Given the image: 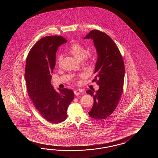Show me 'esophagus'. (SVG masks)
<instances>
[{
  "instance_id": "obj_1",
  "label": "esophagus",
  "mask_w": 158,
  "mask_h": 158,
  "mask_svg": "<svg viewBox=\"0 0 158 158\" xmlns=\"http://www.w3.org/2000/svg\"><path fill=\"white\" fill-rule=\"evenodd\" d=\"M81 91L80 90H75L74 91V93L76 95H78L79 94H80L81 93Z\"/></svg>"
}]
</instances>
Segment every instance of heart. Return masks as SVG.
Instances as JSON below:
<instances>
[{"mask_svg": "<svg viewBox=\"0 0 158 158\" xmlns=\"http://www.w3.org/2000/svg\"><path fill=\"white\" fill-rule=\"evenodd\" d=\"M69 52L79 60H82L84 58L85 60H89L92 56V55L90 52H87L86 49L83 46L77 43H74L71 45V47L69 48ZM61 61V56H59L56 61L57 64L59 65L60 64ZM84 76V74H81L80 75L81 77H83Z\"/></svg>", "mask_w": 158, "mask_h": 158, "instance_id": "obj_1", "label": "heart"}]
</instances>
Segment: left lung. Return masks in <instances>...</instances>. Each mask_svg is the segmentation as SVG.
Segmentation results:
<instances>
[{"instance_id": "8db88e82", "label": "left lung", "mask_w": 158, "mask_h": 158, "mask_svg": "<svg viewBox=\"0 0 158 158\" xmlns=\"http://www.w3.org/2000/svg\"><path fill=\"white\" fill-rule=\"evenodd\" d=\"M84 39L93 40L98 59L95 64L97 82L99 89L95 93H86L94 98V104L89 114L95 119H104L112 114L118 106L123 91L125 67L122 55L114 40L107 34L92 30Z\"/></svg>"}]
</instances>
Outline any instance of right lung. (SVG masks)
<instances>
[{
	"label": "right lung",
	"instance_id": "obj_1",
	"mask_svg": "<svg viewBox=\"0 0 158 158\" xmlns=\"http://www.w3.org/2000/svg\"><path fill=\"white\" fill-rule=\"evenodd\" d=\"M67 42L61 36L42 38L30 49L26 60L25 78L28 95L40 115L52 124L67 118L68 107L74 99L73 91L64 88L58 89L57 92L51 84L56 51Z\"/></svg>",
	"mask_w": 158,
	"mask_h": 158
}]
</instances>
